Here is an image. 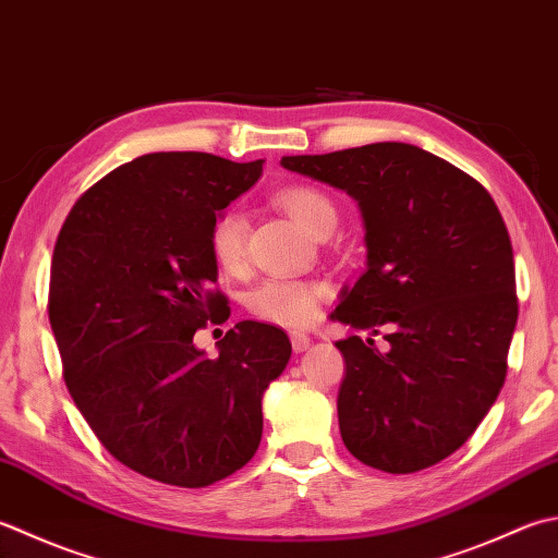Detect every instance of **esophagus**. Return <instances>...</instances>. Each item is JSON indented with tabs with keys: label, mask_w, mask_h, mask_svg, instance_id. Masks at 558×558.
Listing matches in <instances>:
<instances>
[{
	"label": "esophagus",
	"mask_w": 558,
	"mask_h": 558,
	"mask_svg": "<svg viewBox=\"0 0 558 558\" xmlns=\"http://www.w3.org/2000/svg\"><path fill=\"white\" fill-rule=\"evenodd\" d=\"M290 341H292V351L294 353H304L310 348V336L307 333H300V331H292L290 333Z\"/></svg>",
	"instance_id": "34e87169"
}]
</instances>
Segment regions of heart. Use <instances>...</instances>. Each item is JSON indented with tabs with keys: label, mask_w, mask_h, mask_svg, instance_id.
<instances>
[{
	"label": "heart",
	"mask_w": 558,
	"mask_h": 558,
	"mask_svg": "<svg viewBox=\"0 0 558 558\" xmlns=\"http://www.w3.org/2000/svg\"><path fill=\"white\" fill-rule=\"evenodd\" d=\"M278 203L310 234H316L326 222L336 220L331 201L324 193L307 189V185L280 191ZM207 244H210L215 264L222 270L242 268L246 251V217L242 210L225 207L222 213H217L213 217L210 234H207ZM324 294L326 288L316 280L272 276L260 280L256 288H251L246 294V307L260 319L300 329V326H307L319 312Z\"/></svg>",
	"instance_id": "b5f03b06"
}]
</instances>
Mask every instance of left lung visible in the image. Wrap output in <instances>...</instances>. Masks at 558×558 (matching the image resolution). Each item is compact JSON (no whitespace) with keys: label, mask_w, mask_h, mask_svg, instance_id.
<instances>
[{"label":"left lung","mask_w":558,"mask_h":558,"mask_svg":"<svg viewBox=\"0 0 558 558\" xmlns=\"http://www.w3.org/2000/svg\"><path fill=\"white\" fill-rule=\"evenodd\" d=\"M345 191L365 225L367 268L341 290L348 336L338 425L348 452L389 474L438 464L469 440L500 395L518 324L504 217L482 183L407 142L282 157Z\"/></svg>","instance_id":"obj_1"}]
</instances>
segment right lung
<instances>
[{"mask_svg":"<svg viewBox=\"0 0 558 558\" xmlns=\"http://www.w3.org/2000/svg\"><path fill=\"white\" fill-rule=\"evenodd\" d=\"M260 171L264 159L142 155L92 185L54 242L48 314L70 395L118 462L161 484L201 488L242 469L292 353L260 322L229 329L217 357L193 343L229 316L210 290L213 217Z\"/></svg>","mask_w":558,"mask_h":558,"instance_id":"right-lung-1","label":"right lung"}]
</instances>
